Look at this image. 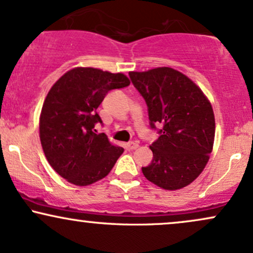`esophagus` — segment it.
<instances>
[{
  "label": "esophagus",
  "instance_id": "34e87169",
  "mask_svg": "<svg viewBox=\"0 0 253 253\" xmlns=\"http://www.w3.org/2000/svg\"><path fill=\"white\" fill-rule=\"evenodd\" d=\"M138 147H139V144L136 143V141H130V143H127V144H126V149H127V150L133 151V150L138 149Z\"/></svg>",
  "mask_w": 253,
  "mask_h": 253
}]
</instances>
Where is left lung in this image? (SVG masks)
I'll return each mask as SVG.
<instances>
[{
    "label": "left lung",
    "instance_id": "8db88e82",
    "mask_svg": "<svg viewBox=\"0 0 253 253\" xmlns=\"http://www.w3.org/2000/svg\"><path fill=\"white\" fill-rule=\"evenodd\" d=\"M129 77L146 101L151 127L163 126L150 146L152 162L141 171L162 189H182L200 176L213 151L211 101L189 77L168 66L130 71Z\"/></svg>",
    "mask_w": 253,
    "mask_h": 253
}]
</instances>
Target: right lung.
Returning <instances> with one entry per match:
<instances>
[{
	"instance_id": "obj_1",
	"label": "right lung",
	"mask_w": 253,
	"mask_h": 253,
	"mask_svg": "<svg viewBox=\"0 0 253 253\" xmlns=\"http://www.w3.org/2000/svg\"><path fill=\"white\" fill-rule=\"evenodd\" d=\"M123 72L74 68L51 86L39 118V135L46 159L69 183L85 187L113 169L124 149L94 126L102 123L96 109L107 92L129 85Z\"/></svg>"
}]
</instances>
